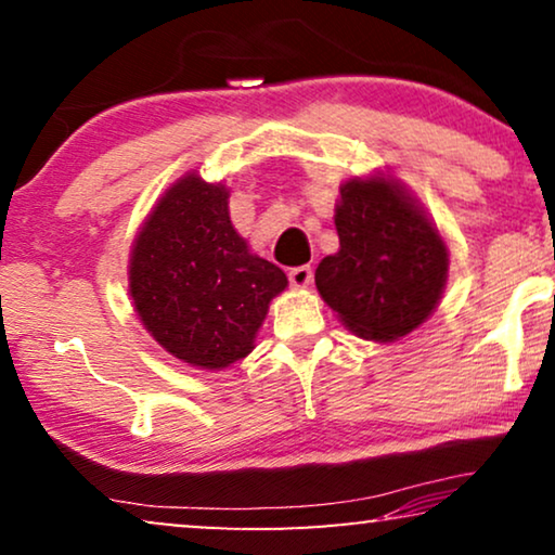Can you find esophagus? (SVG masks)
<instances>
[{
    "label": "esophagus",
    "instance_id": "esophagus-1",
    "mask_svg": "<svg viewBox=\"0 0 555 555\" xmlns=\"http://www.w3.org/2000/svg\"><path fill=\"white\" fill-rule=\"evenodd\" d=\"M287 278H291L293 287H306L313 280V270H310V264H298V268L287 270Z\"/></svg>",
    "mask_w": 555,
    "mask_h": 555
}]
</instances>
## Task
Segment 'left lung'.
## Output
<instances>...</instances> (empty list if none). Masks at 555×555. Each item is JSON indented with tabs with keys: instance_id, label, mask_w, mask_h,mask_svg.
I'll return each mask as SVG.
<instances>
[{
	"instance_id": "obj_1",
	"label": "left lung",
	"mask_w": 555,
	"mask_h": 555,
	"mask_svg": "<svg viewBox=\"0 0 555 555\" xmlns=\"http://www.w3.org/2000/svg\"><path fill=\"white\" fill-rule=\"evenodd\" d=\"M340 249L323 257L315 285L356 336L397 340L435 310L447 247L424 211L391 181L351 179L336 209Z\"/></svg>"
}]
</instances>
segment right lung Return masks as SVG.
Masks as SVG:
<instances>
[{
	"label": "right lung",
	"instance_id": "1",
	"mask_svg": "<svg viewBox=\"0 0 555 555\" xmlns=\"http://www.w3.org/2000/svg\"><path fill=\"white\" fill-rule=\"evenodd\" d=\"M222 184L179 179L135 237L131 298L146 331L171 356L224 369L253 351L285 272L249 255L234 232Z\"/></svg>",
	"mask_w": 555,
	"mask_h": 555
}]
</instances>
